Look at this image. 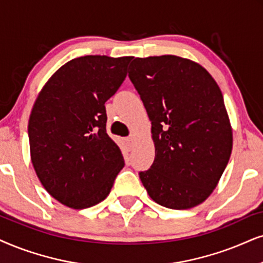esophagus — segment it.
<instances>
[{
  "label": "esophagus",
  "mask_w": 263,
  "mask_h": 263,
  "mask_svg": "<svg viewBox=\"0 0 263 263\" xmlns=\"http://www.w3.org/2000/svg\"><path fill=\"white\" fill-rule=\"evenodd\" d=\"M134 142H135V138H134V137H127V138H125L126 148H127L128 151H131V148L134 147Z\"/></svg>",
  "instance_id": "obj_1"
}]
</instances>
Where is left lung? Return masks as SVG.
<instances>
[{"label": "left lung", "mask_w": 263, "mask_h": 263, "mask_svg": "<svg viewBox=\"0 0 263 263\" xmlns=\"http://www.w3.org/2000/svg\"><path fill=\"white\" fill-rule=\"evenodd\" d=\"M129 66L155 147L139 178L159 205L194 208L217 187L233 148L221 89L204 66L178 55L135 58Z\"/></svg>", "instance_id": "obj_1"}]
</instances>
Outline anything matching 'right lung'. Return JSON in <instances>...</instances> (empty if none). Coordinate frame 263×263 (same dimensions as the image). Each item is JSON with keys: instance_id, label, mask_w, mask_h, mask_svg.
Listing matches in <instances>:
<instances>
[{"instance_id": "1", "label": "right lung", "mask_w": 263, "mask_h": 263, "mask_svg": "<svg viewBox=\"0 0 263 263\" xmlns=\"http://www.w3.org/2000/svg\"><path fill=\"white\" fill-rule=\"evenodd\" d=\"M132 57L85 55L46 82L29 119L30 156L43 188L61 204L87 209L104 200L124 167L107 134L105 102L126 78Z\"/></svg>"}]
</instances>
